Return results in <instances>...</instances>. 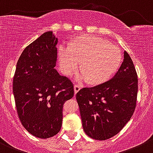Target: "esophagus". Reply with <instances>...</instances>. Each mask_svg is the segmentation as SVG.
<instances>
[{
  "mask_svg": "<svg viewBox=\"0 0 153 153\" xmlns=\"http://www.w3.org/2000/svg\"><path fill=\"white\" fill-rule=\"evenodd\" d=\"M81 87H82V85H79V84H75L74 85V92H75V94H76L80 90Z\"/></svg>",
  "mask_w": 153,
  "mask_h": 153,
  "instance_id": "esophagus-1",
  "label": "esophagus"
}]
</instances>
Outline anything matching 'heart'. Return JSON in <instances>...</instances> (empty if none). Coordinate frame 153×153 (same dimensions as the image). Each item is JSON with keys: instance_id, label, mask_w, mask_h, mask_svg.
Wrapping results in <instances>:
<instances>
[{"instance_id": "obj_1", "label": "heart", "mask_w": 153, "mask_h": 153, "mask_svg": "<svg viewBox=\"0 0 153 153\" xmlns=\"http://www.w3.org/2000/svg\"><path fill=\"white\" fill-rule=\"evenodd\" d=\"M123 56L120 49L108 40L92 35H82L68 47V52L60 54L61 65L65 74H71L81 62L82 72L79 79H86L91 84L107 80L117 71Z\"/></svg>"}]
</instances>
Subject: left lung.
I'll return each mask as SVG.
<instances>
[{
    "label": "left lung",
    "instance_id": "1",
    "mask_svg": "<svg viewBox=\"0 0 153 153\" xmlns=\"http://www.w3.org/2000/svg\"><path fill=\"white\" fill-rule=\"evenodd\" d=\"M138 80L130 56L124 52V60L112 79L76 94L82 128L90 137L105 140L117 134L134 112Z\"/></svg>",
    "mask_w": 153,
    "mask_h": 153
}]
</instances>
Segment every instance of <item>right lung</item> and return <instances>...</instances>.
Here are the masks:
<instances>
[{
	"label": "right lung",
	"mask_w": 153,
	"mask_h": 153,
	"mask_svg": "<svg viewBox=\"0 0 153 153\" xmlns=\"http://www.w3.org/2000/svg\"><path fill=\"white\" fill-rule=\"evenodd\" d=\"M57 43L52 31H47L29 44L19 59L13 82L22 124L43 139L59 133L64 104L74 94L73 82L55 69Z\"/></svg>",
	"instance_id": "obj_1"
}]
</instances>
